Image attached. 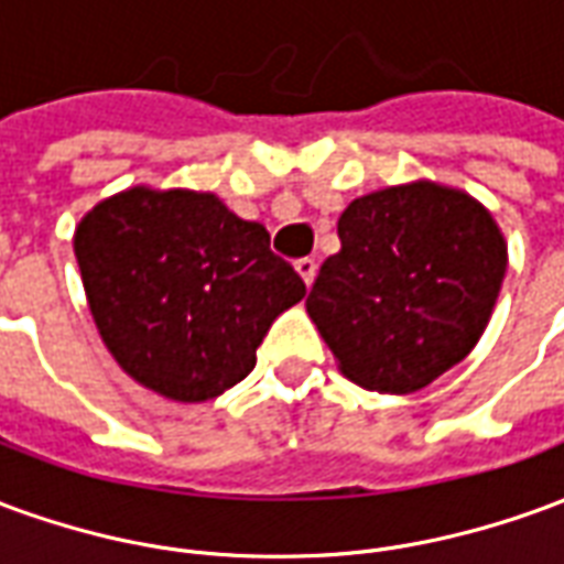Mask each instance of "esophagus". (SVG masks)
<instances>
[{"mask_svg": "<svg viewBox=\"0 0 564 564\" xmlns=\"http://www.w3.org/2000/svg\"><path fill=\"white\" fill-rule=\"evenodd\" d=\"M295 271H299V274H302V281L311 286V283H314V278H317V262H314L311 257L299 259V262H295Z\"/></svg>", "mask_w": 564, "mask_h": 564, "instance_id": "1", "label": "esophagus"}]
</instances>
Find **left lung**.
Here are the masks:
<instances>
[{
	"label": "left lung",
	"instance_id": "8db88e82",
	"mask_svg": "<svg viewBox=\"0 0 564 564\" xmlns=\"http://www.w3.org/2000/svg\"><path fill=\"white\" fill-rule=\"evenodd\" d=\"M338 238L305 307L344 378L404 395L471 354L508 271L477 198L432 181L387 186L347 205Z\"/></svg>",
	"mask_w": 564,
	"mask_h": 564
}]
</instances>
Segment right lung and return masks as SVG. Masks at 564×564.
I'll use <instances>...</instances> for the list:
<instances>
[{"mask_svg": "<svg viewBox=\"0 0 564 564\" xmlns=\"http://www.w3.org/2000/svg\"><path fill=\"white\" fill-rule=\"evenodd\" d=\"M269 241L214 193L132 186L87 210L75 257L117 366L186 404L245 380L271 323L305 295Z\"/></svg>", "mask_w": 564, "mask_h": 564, "instance_id": "add662e5", "label": "right lung"}]
</instances>
